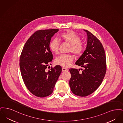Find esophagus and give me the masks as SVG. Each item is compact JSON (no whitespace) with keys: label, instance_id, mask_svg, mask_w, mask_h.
Here are the masks:
<instances>
[{"label":"esophagus","instance_id":"1","mask_svg":"<svg viewBox=\"0 0 123 123\" xmlns=\"http://www.w3.org/2000/svg\"><path fill=\"white\" fill-rule=\"evenodd\" d=\"M68 71V69H67L66 68H64V67H62V71L63 72H65V71Z\"/></svg>","mask_w":123,"mask_h":123}]
</instances>
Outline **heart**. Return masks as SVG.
I'll use <instances>...</instances> for the list:
<instances>
[{"label":"heart","mask_w":123,"mask_h":123,"mask_svg":"<svg viewBox=\"0 0 123 123\" xmlns=\"http://www.w3.org/2000/svg\"><path fill=\"white\" fill-rule=\"evenodd\" d=\"M60 38L64 41L71 45L70 51L75 55L81 54L84 50L83 44L81 42L80 37L73 31H69L62 34ZM59 42L56 39H53L49 43V47L50 51L55 54L59 53ZM73 60V57L69 54H61L56 57L55 63L57 64L64 67L70 66Z\"/></svg>","instance_id":"1"}]
</instances>
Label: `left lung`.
<instances>
[{
  "instance_id": "1",
  "label": "left lung",
  "mask_w": 123,
  "mask_h": 123,
  "mask_svg": "<svg viewBox=\"0 0 123 123\" xmlns=\"http://www.w3.org/2000/svg\"><path fill=\"white\" fill-rule=\"evenodd\" d=\"M88 37L86 50L76 62L84 68L80 73L76 69H70L71 74L69 84L72 92L81 97L93 93L104 78L106 70L105 50L100 41L87 30Z\"/></svg>"
}]
</instances>
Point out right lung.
<instances>
[{
	"mask_svg": "<svg viewBox=\"0 0 123 123\" xmlns=\"http://www.w3.org/2000/svg\"><path fill=\"white\" fill-rule=\"evenodd\" d=\"M58 29L38 30L24 46L20 58V68L24 83L29 91L39 97L52 94L62 71L60 65L46 69L53 59L49 45Z\"/></svg>",
	"mask_w": 123,
	"mask_h": 123,
	"instance_id": "1",
	"label": "right lung"
}]
</instances>
